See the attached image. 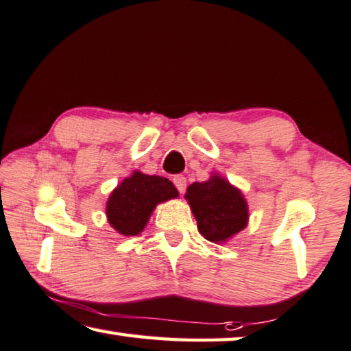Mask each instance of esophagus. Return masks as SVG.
<instances>
[{
  "mask_svg": "<svg viewBox=\"0 0 351 351\" xmlns=\"http://www.w3.org/2000/svg\"><path fill=\"white\" fill-rule=\"evenodd\" d=\"M172 182H174V185H176L177 189H179L180 194L185 193V189H186V179H185V177H183V176H176L174 179H172Z\"/></svg>",
  "mask_w": 351,
  "mask_h": 351,
  "instance_id": "1",
  "label": "esophagus"
}]
</instances>
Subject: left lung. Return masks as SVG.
Instances as JSON below:
<instances>
[{
  "label": "left lung",
  "instance_id": "8db88e82",
  "mask_svg": "<svg viewBox=\"0 0 351 351\" xmlns=\"http://www.w3.org/2000/svg\"><path fill=\"white\" fill-rule=\"evenodd\" d=\"M185 199L206 241L225 243L248 225V202L239 188L213 172L206 182H194Z\"/></svg>",
  "mask_w": 351,
  "mask_h": 351
}]
</instances>
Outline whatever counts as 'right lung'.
<instances>
[{"instance_id":"add662e5","label":"right lung","mask_w":351,"mask_h":351,"mask_svg":"<svg viewBox=\"0 0 351 351\" xmlns=\"http://www.w3.org/2000/svg\"><path fill=\"white\" fill-rule=\"evenodd\" d=\"M177 197L179 191L168 179L134 171L110 193L106 204L108 222L121 236H137L158 204Z\"/></svg>"}]
</instances>
